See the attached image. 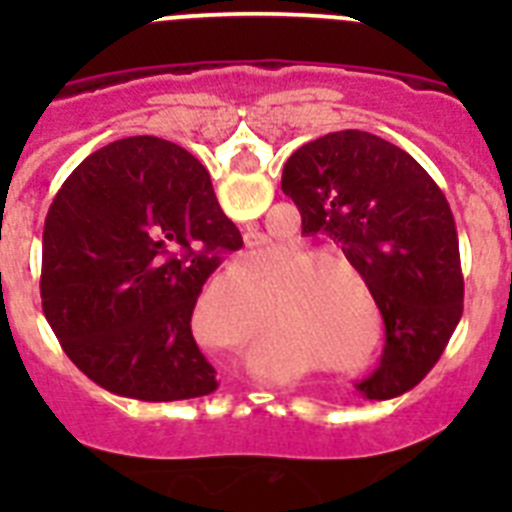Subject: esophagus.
<instances>
[{
	"label": "esophagus",
	"instance_id": "esophagus-1",
	"mask_svg": "<svg viewBox=\"0 0 512 512\" xmlns=\"http://www.w3.org/2000/svg\"><path fill=\"white\" fill-rule=\"evenodd\" d=\"M246 246H248V248L259 246V235H256V233H248V235H246Z\"/></svg>",
	"mask_w": 512,
	"mask_h": 512
}]
</instances>
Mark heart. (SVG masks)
<instances>
[{"label":"heart","instance_id":"obj_1","mask_svg":"<svg viewBox=\"0 0 512 512\" xmlns=\"http://www.w3.org/2000/svg\"><path fill=\"white\" fill-rule=\"evenodd\" d=\"M330 265L346 268L360 288L365 292L375 310V330H371L368 306L353 285L337 277ZM253 282H269L271 266L266 259L253 264ZM277 287L279 310L300 318L305 323L315 325L323 333L325 346L330 356L351 372H372L379 359V343H382V330H379V310L374 292L369 287V279L364 271L356 269L351 261L341 259L336 253H307L302 259L292 261L284 274L274 277ZM373 341L369 342L368 338ZM248 359L253 369L269 366V372L279 377H297V374L310 372L318 366V356L307 351H274L264 343H253L248 348Z\"/></svg>","mask_w":512,"mask_h":512}]
</instances>
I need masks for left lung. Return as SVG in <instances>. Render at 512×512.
<instances>
[{"label": "left lung", "instance_id": "1", "mask_svg": "<svg viewBox=\"0 0 512 512\" xmlns=\"http://www.w3.org/2000/svg\"><path fill=\"white\" fill-rule=\"evenodd\" d=\"M282 192L302 233L341 243L382 312V361L356 390L369 400L408 392L441 359L464 310L456 223L438 184L390 140L341 130L287 158Z\"/></svg>", "mask_w": 512, "mask_h": 512}]
</instances>
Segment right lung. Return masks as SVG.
I'll return each instance as SVG.
<instances>
[{
	"label": "right lung",
	"instance_id": "add662e5",
	"mask_svg": "<svg viewBox=\"0 0 512 512\" xmlns=\"http://www.w3.org/2000/svg\"><path fill=\"white\" fill-rule=\"evenodd\" d=\"M243 238L210 174L153 135L99 148L58 189L40 297L58 343L104 390L146 402L217 390L192 336L202 284Z\"/></svg>",
	"mask_w": 512,
	"mask_h": 512
}]
</instances>
